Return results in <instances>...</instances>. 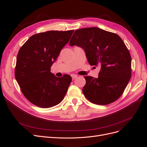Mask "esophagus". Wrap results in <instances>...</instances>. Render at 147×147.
<instances>
[{"mask_svg":"<svg viewBox=\"0 0 147 147\" xmlns=\"http://www.w3.org/2000/svg\"><path fill=\"white\" fill-rule=\"evenodd\" d=\"M77 77H78V76H77V75H75V74H71V78H72L73 80H74L76 78H77Z\"/></svg>","mask_w":147,"mask_h":147,"instance_id":"1","label":"esophagus"}]
</instances>
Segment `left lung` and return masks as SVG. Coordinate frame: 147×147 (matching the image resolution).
Wrapping results in <instances>:
<instances>
[{
  "label": "left lung",
  "mask_w": 147,
  "mask_h": 147,
  "mask_svg": "<svg viewBox=\"0 0 147 147\" xmlns=\"http://www.w3.org/2000/svg\"><path fill=\"white\" fill-rule=\"evenodd\" d=\"M69 46L83 49L90 65L101 67L98 78L84 76L83 93L91 102L107 105L123 94L131 78V57L121 37L98 27L74 33Z\"/></svg>",
  "instance_id": "8db88e82"
}]
</instances>
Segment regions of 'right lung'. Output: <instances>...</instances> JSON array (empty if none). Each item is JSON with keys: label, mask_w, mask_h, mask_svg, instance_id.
Here are the masks:
<instances>
[{"label": "right lung", "mask_w": 147, "mask_h": 147, "mask_svg": "<svg viewBox=\"0 0 147 147\" xmlns=\"http://www.w3.org/2000/svg\"><path fill=\"white\" fill-rule=\"evenodd\" d=\"M74 30L48 31L31 36L17 55L15 76L23 95L34 105L50 108L64 99L72 80L64 74L57 78L51 67Z\"/></svg>", "instance_id": "right-lung-1"}]
</instances>
